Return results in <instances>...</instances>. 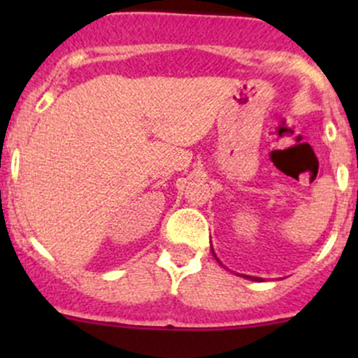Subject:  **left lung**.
<instances>
[{
  "label": "left lung",
  "instance_id": "1",
  "mask_svg": "<svg viewBox=\"0 0 358 358\" xmlns=\"http://www.w3.org/2000/svg\"><path fill=\"white\" fill-rule=\"evenodd\" d=\"M213 255H215V252H213ZM215 258H216V256H215ZM216 259H218V258H216ZM218 262H220V259H218ZM241 277H246V279H251V280H262L259 277H251V275H241Z\"/></svg>",
  "mask_w": 358,
  "mask_h": 358
}]
</instances>
